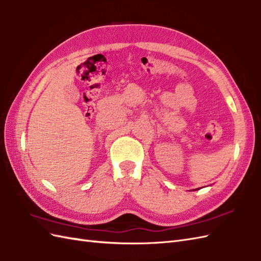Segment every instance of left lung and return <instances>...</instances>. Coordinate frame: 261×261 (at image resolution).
Listing matches in <instances>:
<instances>
[{"instance_id":"8db88e82","label":"left lung","mask_w":261,"mask_h":261,"mask_svg":"<svg viewBox=\"0 0 261 261\" xmlns=\"http://www.w3.org/2000/svg\"><path fill=\"white\" fill-rule=\"evenodd\" d=\"M195 190H198V189H195ZM195 190H193V191H195Z\"/></svg>"}]
</instances>
